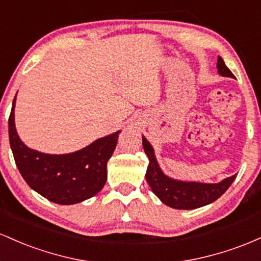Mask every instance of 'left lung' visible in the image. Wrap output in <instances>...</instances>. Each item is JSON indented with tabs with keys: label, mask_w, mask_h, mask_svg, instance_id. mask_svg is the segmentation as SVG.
Segmentation results:
<instances>
[{
	"label": "left lung",
	"mask_w": 261,
	"mask_h": 261,
	"mask_svg": "<svg viewBox=\"0 0 261 261\" xmlns=\"http://www.w3.org/2000/svg\"><path fill=\"white\" fill-rule=\"evenodd\" d=\"M218 74L224 77H234L229 69L225 66L223 59L218 57ZM143 138V148L149 159L145 178L151 191L158 196L163 203L175 210H195L218 200L236 180V175L224 178L217 184L196 182V181H181L165 175L160 169L155 158L154 148L150 143Z\"/></svg>",
	"instance_id": "1"
}]
</instances>
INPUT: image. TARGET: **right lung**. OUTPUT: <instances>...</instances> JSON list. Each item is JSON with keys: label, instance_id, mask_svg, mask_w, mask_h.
Segmentation results:
<instances>
[{"label": "right lung", "instance_id": "1", "mask_svg": "<svg viewBox=\"0 0 261 261\" xmlns=\"http://www.w3.org/2000/svg\"><path fill=\"white\" fill-rule=\"evenodd\" d=\"M14 106L16 97L8 119L10 144L17 168L29 187L59 204H75L97 195L107 181V162L121 130L74 153L45 154L20 140L14 124Z\"/></svg>", "mask_w": 261, "mask_h": 261}]
</instances>
